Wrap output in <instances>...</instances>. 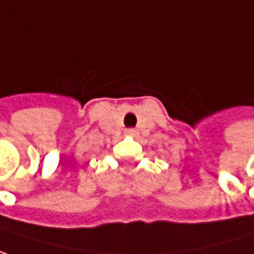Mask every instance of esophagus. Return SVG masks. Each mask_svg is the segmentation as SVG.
I'll return each instance as SVG.
<instances>
[{
	"mask_svg": "<svg viewBox=\"0 0 254 254\" xmlns=\"http://www.w3.org/2000/svg\"><path fill=\"white\" fill-rule=\"evenodd\" d=\"M127 133L129 135V136H136V135H138V130H136V129H133V127H130V129H127Z\"/></svg>",
	"mask_w": 254,
	"mask_h": 254,
	"instance_id": "esophagus-1",
	"label": "esophagus"
}]
</instances>
